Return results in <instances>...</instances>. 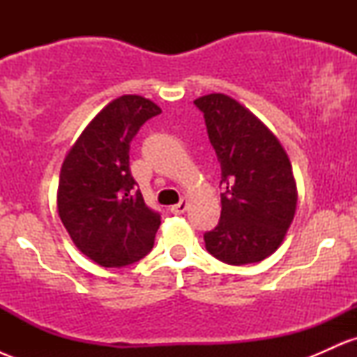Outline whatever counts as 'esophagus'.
I'll return each mask as SVG.
<instances>
[{"instance_id":"34e87169","label":"esophagus","mask_w":357,"mask_h":357,"mask_svg":"<svg viewBox=\"0 0 357 357\" xmlns=\"http://www.w3.org/2000/svg\"><path fill=\"white\" fill-rule=\"evenodd\" d=\"M188 210V199H181L178 204H174V206H171V213L173 215H181V213H184Z\"/></svg>"}]
</instances>
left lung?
<instances>
[{"label": "left lung", "mask_w": 357, "mask_h": 357, "mask_svg": "<svg viewBox=\"0 0 357 357\" xmlns=\"http://www.w3.org/2000/svg\"><path fill=\"white\" fill-rule=\"evenodd\" d=\"M221 166V216L206 250L228 265L257 264L280 247L297 208L292 165L280 141L225 93L195 100Z\"/></svg>", "instance_id": "8db88e82"}]
</instances>
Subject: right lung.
<instances>
[{
  "mask_svg": "<svg viewBox=\"0 0 357 357\" xmlns=\"http://www.w3.org/2000/svg\"><path fill=\"white\" fill-rule=\"evenodd\" d=\"M158 114L153 100L119 97L92 119L61 165L60 220L75 247L102 267L134 264L154 245L161 215L136 190L129 149L142 124Z\"/></svg>",
  "mask_w": 357,
  "mask_h": 357,
  "instance_id": "add662e5",
  "label": "right lung"
}]
</instances>
